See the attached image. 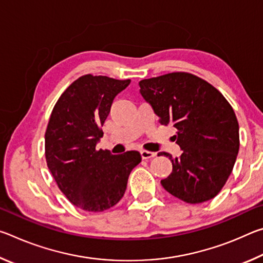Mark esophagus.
Here are the masks:
<instances>
[{"instance_id":"34e87169","label":"esophagus","mask_w":263,"mask_h":263,"mask_svg":"<svg viewBox=\"0 0 263 263\" xmlns=\"http://www.w3.org/2000/svg\"><path fill=\"white\" fill-rule=\"evenodd\" d=\"M140 154H141V158L144 160H148V159H152L155 157L154 152H149V151H145V149L140 151Z\"/></svg>"}]
</instances>
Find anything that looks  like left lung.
I'll list each match as a JSON object with an SVG mask.
<instances>
[{
    "instance_id": "left-lung-1",
    "label": "left lung",
    "mask_w": 263,
    "mask_h": 263,
    "mask_svg": "<svg viewBox=\"0 0 263 263\" xmlns=\"http://www.w3.org/2000/svg\"><path fill=\"white\" fill-rule=\"evenodd\" d=\"M139 86L159 123L176 128L174 138L182 149L175 159L163 152L173 172L161 180L162 186L185 203L212 199L225 185L239 152L233 108L212 84L186 72L141 80Z\"/></svg>"
}]
</instances>
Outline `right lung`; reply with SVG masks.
<instances>
[{
  "label": "right lung",
  "mask_w": 263,
  "mask_h": 263,
  "mask_svg": "<svg viewBox=\"0 0 263 263\" xmlns=\"http://www.w3.org/2000/svg\"><path fill=\"white\" fill-rule=\"evenodd\" d=\"M130 82L82 75L52 110L45 132L47 167L62 194L84 211L102 212L116 205L125 193L131 171L141 161L138 151L112 155L96 148L114 99Z\"/></svg>",
  "instance_id": "add662e5"
}]
</instances>
